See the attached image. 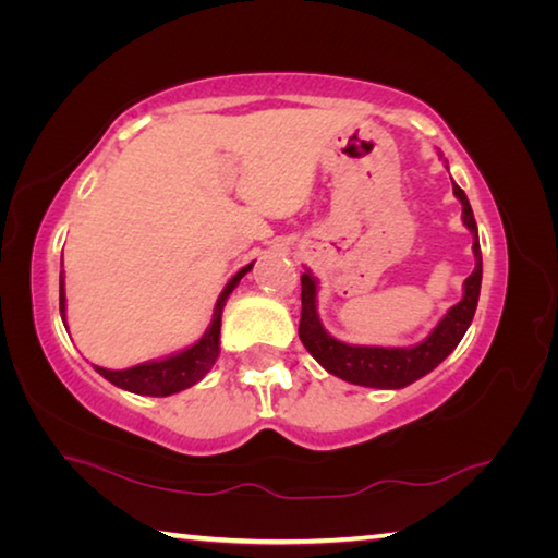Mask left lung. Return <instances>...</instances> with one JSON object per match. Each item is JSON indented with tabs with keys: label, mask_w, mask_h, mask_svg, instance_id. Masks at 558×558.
<instances>
[{
	"label": "left lung",
	"mask_w": 558,
	"mask_h": 558,
	"mask_svg": "<svg viewBox=\"0 0 558 558\" xmlns=\"http://www.w3.org/2000/svg\"><path fill=\"white\" fill-rule=\"evenodd\" d=\"M448 167V165H446ZM452 194L462 204V223L472 233V253H475V270L470 272L462 286V300L452 305L440 323L430 329L423 342L413 347H359L339 342L327 332L317 315V280L310 270L300 276L302 282V313H300V339L310 354L325 366L329 374L339 376L349 384L372 386V389H403L421 376L436 369L452 349L460 344L462 335L475 317L480 282H483V253H480L477 223L472 216L465 192L452 184Z\"/></svg>",
	"instance_id": "left-lung-1"
}]
</instances>
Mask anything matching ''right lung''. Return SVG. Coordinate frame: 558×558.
<instances>
[{
	"mask_svg": "<svg viewBox=\"0 0 558 558\" xmlns=\"http://www.w3.org/2000/svg\"><path fill=\"white\" fill-rule=\"evenodd\" d=\"M253 268V263L241 268L235 276L226 282V288L221 290L219 300L214 305V315H211V325L206 327V332L202 339H196L192 347L182 349V352H174L162 359H155V362H145L137 366H130V369H102V366H93L102 379H108L110 384H116L118 389H125L130 393H140V396H172L189 389L196 381H202L206 374L211 372V366L216 364L221 352V313L226 300H229L231 292L239 286L241 278ZM59 305H61V319L65 325V288H63V272L59 280Z\"/></svg>",
	"mask_w": 558,
	"mask_h": 558,
	"instance_id": "obj_1",
	"label": "right lung"
}]
</instances>
